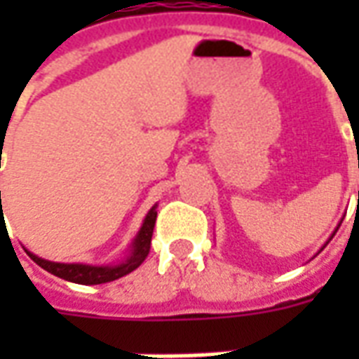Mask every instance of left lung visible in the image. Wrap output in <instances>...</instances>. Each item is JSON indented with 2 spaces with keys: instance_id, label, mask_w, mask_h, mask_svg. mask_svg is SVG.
Here are the masks:
<instances>
[{
  "instance_id": "left-lung-1",
  "label": "left lung",
  "mask_w": 359,
  "mask_h": 359,
  "mask_svg": "<svg viewBox=\"0 0 359 359\" xmlns=\"http://www.w3.org/2000/svg\"><path fill=\"white\" fill-rule=\"evenodd\" d=\"M358 194H359V192H358ZM337 231H339V226H337ZM329 241H331V238H329ZM327 244H329V242H327ZM323 248H325V246H323ZM323 248H321V250H323Z\"/></svg>"
}]
</instances>
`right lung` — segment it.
<instances>
[{
	"instance_id": "obj_1",
	"label": "right lung",
	"mask_w": 359,
	"mask_h": 359,
	"mask_svg": "<svg viewBox=\"0 0 359 359\" xmlns=\"http://www.w3.org/2000/svg\"><path fill=\"white\" fill-rule=\"evenodd\" d=\"M156 208L157 205H154V208L148 211L146 219H144L140 231H138V234H136V238H134L133 242L130 256L126 257L125 262H121L118 265L97 267V265L84 264H55V262H48V259H42V257L30 254L28 250L27 254L32 257L42 269L48 271V273H51V275H55V277L59 278L71 280V283H76V285H102V283L117 280V278L128 275V273L136 269V267H140L142 262L148 257L149 244H151V234H154V226H156Z\"/></svg>"
}]
</instances>
